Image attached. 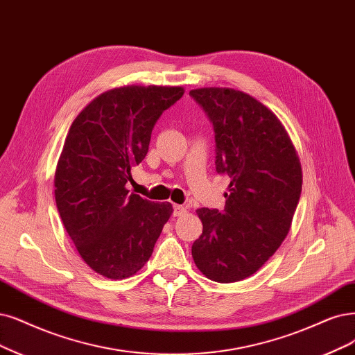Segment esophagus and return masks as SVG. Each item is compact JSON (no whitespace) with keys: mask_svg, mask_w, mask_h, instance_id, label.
<instances>
[{"mask_svg":"<svg viewBox=\"0 0 355 355\" xmlns=\"http://www.w3.org/2000/svg\"><path fill=\"white\" fill-rule=\"evenodd\" d=\"M186 207L184 206H181V205H174L173 206V215L174 216H182V215H186Z\"/></svg>","mask_w":355,"mask_h":355,"instance_id":"34e87169","label":"esophagus"}]
</instances>
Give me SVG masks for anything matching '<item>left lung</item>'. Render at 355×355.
Instances as JSON below:
<instances>
[{
  "instance_id": "1",
  "label": "left lung",
  "mask_w": 355,
  "mask_h": 355,
  "mask_svg": "<svg viewBox=\"0 0 355 355\" xmlns=\"http://www.w3.org/2000/svg\"><path fill=\"white\" fill-rule=\"evenodd\" d=\"M215 131L216 173L231 178L224 211H198L203 232L191 245L206 278L228 284L252 277L291 227L303 174L294 144L270 110L241 90H190Z\"/></svg>"
}]
</instances>
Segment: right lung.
Here are the masks:
<instances>
[{"instance_id": "add662e5", "label": "right lung", "mask_w": 355, "mask_h": 355, "mask_svg": "<svg viewBox=\"0 0 355 355\" xmlns=\"http://www.w3.org/2000/svg\"><path fill=\"white\" fill-rule=\"evenodd\" d=\"M184 95L180 86H124L105 92L76 116L55 169V203L89 268L124 279L152 256L173 214L131 193V168L149 150L152 130Z\"/></svg>"}]
</instances>
